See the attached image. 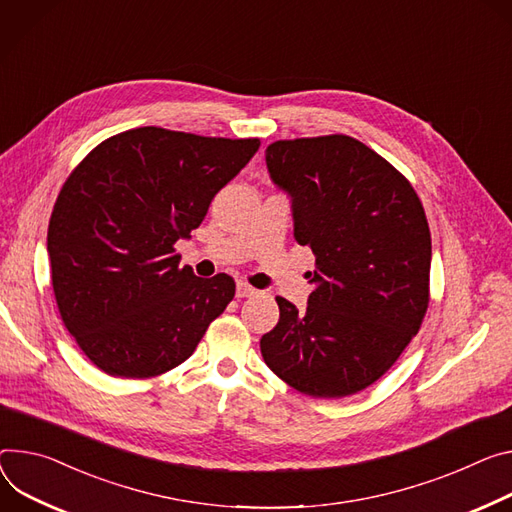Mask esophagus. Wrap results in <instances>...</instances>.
<instances>
[{"label": "esophagus", "instance_id": "obj_1", "mask_svg": "<svg viewBox=\"0 0 512 512\" xmlns=\"http://www.w3.org/2000/svg\"><path fill=\"white\" fill-rule=\"evenodd\" d=\"M255 294H257V290L253 286H249L247 282H237V298H249Z\"/></svg>", "mask_w": 512, "mask_h": 512}]
</instances>
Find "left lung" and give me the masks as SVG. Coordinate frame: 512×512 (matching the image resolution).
I'll list each match as a JSON object with an SVG mask.
<instances>
[{"label": "left lung", "instance_id": "left-lung-1", "mask_svg": "<svg viewBox=\"0 0 512 512\" xmlns=\"http://www.w3.org/2000/svg\"><path fill=\"white\" fill-rule=\"evenodd\" d=\"M271 181L292 200L294 237L316 257L306 310L277 296L280 322L261 337L277 378L314 398L380 380L429 306L431 232L408 179L345 134L277 141Z\"/></svg>", "mask_w": 512, "mask_h": 512}]
</instances>
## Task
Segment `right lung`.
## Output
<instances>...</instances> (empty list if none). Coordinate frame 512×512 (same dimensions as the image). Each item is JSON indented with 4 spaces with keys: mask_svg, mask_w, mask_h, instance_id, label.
Returning <instances> with one entry per match:
<instances>
[{
    "mask_svg": "<svg viewBox=\"0 0 512 512\" xmlns=\"http://www.w3.org/2000/svg\"><path fill=\"white\" fill-rule=\"evenodd\" d=\"M259 145L143 126L100 143L67 177L46 235L53 290L67 331L106 374L177 367L235 298L230 275H194L173 245Z\"/></svg>",
    "mask_w": 512,
    "mask_h": 512,
    "instance_id": "right-lung-1",
    "label": "right lung"
}]
</instances>
